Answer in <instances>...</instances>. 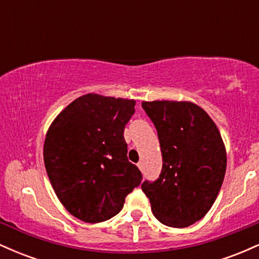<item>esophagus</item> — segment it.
Wrapping results in <instances>:
<instances>
[{"label": "esophagus", "instance_id": "1", "mask_svg": "<svg viewBox=\"0 0 259 259\" xmlns=\"http://www.w3.org/2000/svg\"><path fill=\"white\" fill-rule=\"evenodd\" d=\"M138 167H139L140 170H142V168H144V164H142V162H139L138 163Z\"/></svg>", "mask_w": 259, "mask_h": 259}]
</instances>
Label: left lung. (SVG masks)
I'll use <instances>...</instances> for the list:
<instances>
[{
	"label": "left lung",
	"mask_w": 259,
	"mask_h": 259,
	"mask_svg": "<svg viewBox=\"0 0 259 259\" xmlns=\"http://www.w3.org/2000/svg\"><path fill=\"white\" fill-rule=\"evenodd\" d=\"M158 134L162 171L145 180L142 191L154 217L171 228H186L203 218L219 194L227 152L221 133L201 107L191 102H142Z\"/></svg>",
	"instance_id": "1"
}]
</instances>
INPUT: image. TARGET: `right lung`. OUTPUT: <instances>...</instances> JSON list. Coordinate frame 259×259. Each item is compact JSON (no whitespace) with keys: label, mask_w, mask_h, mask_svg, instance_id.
Here are the masks:
<instances>
[{"label":"right lung","mask_w":259,"mask_h":259,"mask_svg":"<svg viewBox=\"0 0 259 259\" xmlns=\"http://www.w3.org/2000/svg\"><path fill=\"white\" fill-rule=\"evenodd\" d=\"M134 107V100L84 95L59 113L46 134L47 175L58 200L80 221L111 219L141 184L124 140Z\"/></svg>","instance_id":"obj_1"}]
</instances>
